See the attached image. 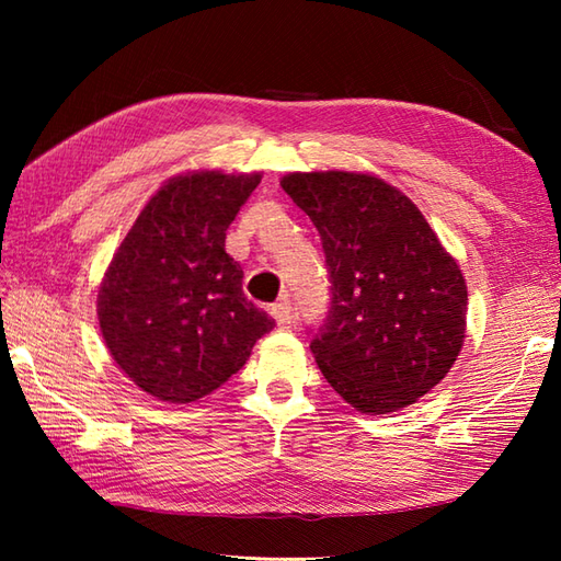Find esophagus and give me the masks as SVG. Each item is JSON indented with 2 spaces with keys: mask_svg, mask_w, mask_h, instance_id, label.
<instances>
[{
  "mask_svg": "<svg viewBox=\"0 0 561 561\" xmlns=\"http://www.w3.org/2000/svg\"><path fill=\"white\" fill-rule=\"evenodd\" d=\"M270 313H272L274 320H277L279 328H289V325H291L294 313H291V304H289L287 299L272 304V306H270Z\"/></svg>",
  "mask_w": 561,
  "mask_h": 561,
  "instance_id": "1",
  "label": "esophagus"
}]
</instances>
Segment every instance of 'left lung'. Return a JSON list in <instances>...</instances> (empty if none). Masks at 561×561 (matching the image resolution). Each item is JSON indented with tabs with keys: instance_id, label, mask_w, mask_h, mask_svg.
<instances>
[{
	"instance_id": "1",
	"label": "left lung",
	"mask_w": 561,
	"mask_h": 561,
	"mask_svg": "<svg viewBox=\"0 0 561 561\" xmlns=\"http://www.w3.org/2000/svg\"><path fill=\"white\" fill-rule=\"evenodd\" d=\"M282 187L320 233L332 311L311 342L328 383L366 414L398 412L456 364L468 284L414 202L362 171L287 173Z\"/></svg>"
}]
</instances>
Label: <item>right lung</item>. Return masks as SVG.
Masks as SVG:
<instances>
[{"mask_svg": "<svg viewBox=\"0 0 561 561\" xmlns=\"http://www.w3.org/2000/svg\"><path fill=\"white\" fill-rule=\"evenodd\" d=\"M262 173L197 169L141 207L99 287L101 335L147 396L187 404L224 386L274 320L245 299L226 229Z\"/></svg>", "mask_w": 561, "mask_h": 561, "instance_id": "add662e5", "label": "right lung"}]
</instances>
